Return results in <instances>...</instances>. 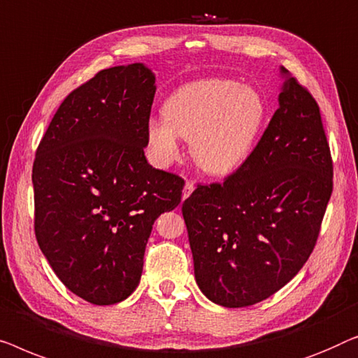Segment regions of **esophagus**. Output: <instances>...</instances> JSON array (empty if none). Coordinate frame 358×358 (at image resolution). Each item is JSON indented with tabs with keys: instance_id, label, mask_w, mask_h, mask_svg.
Masks as SVG:
<instances>
[{
	"instance_id": "obj_1",
	"label": "esophagus",
	"mask_w": 358,
	"mask_h": 358,
	"mask_svg": "<svg viewBox=\"0 0 358 358\" xmlns=\"http://www.w3.org/2000/svg\"><path fill=\"white\" fill-rule=\"evenodd\" d=\"M193 189H194V185H193V181L186 180V183H185V188H183V199L188 198V196H189L191 193H193Z\"/></svg>"
}]
</instances>
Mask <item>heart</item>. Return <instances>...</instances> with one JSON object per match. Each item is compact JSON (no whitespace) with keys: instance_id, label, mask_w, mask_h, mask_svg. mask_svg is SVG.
Returning <instances> with one entry per match:
<instances>
[{"instance_id":"b5f03b06","label":"heart","mask_w":358,"mask_h":358,"mask_svg":"<svg viewBox=\"0 0 358 358\" xmlns=\"http://www.w3.org/2000/svg\"><path fill=\"white\" fill-rule=\"evenodd\" d=\"M164 117L148 122L145 136L159 167L180 157V138L203 172L224 177L253 152L266 127L264 95L234 79H201L181 85L164 103Z\"/></svg>"}]
</instances>
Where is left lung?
Listing matches in <instances>:
<instances>
[{"label": "left lung", "mask_w": 358, "mask_h": 358, "mask_svg": "<svg viewBox=\"0 0 358 358\" xmlns=\"http://www.w3.org/2000/svg\"><path fill=\"white\" fill-rule=\"evenodd\" d=\"M279 108L250 157L183 203L194 278L214 303L241 308L274 295L303 268L332 193L320 107L280 68Z\"/></svg>", "instance_id": "8db88e82"}]
</instances>
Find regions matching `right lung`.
<instances>
[{
    "label": "right lung",
    "instance_id": "obj_1",
    "mask_svg": "<svg viewBox=\"0 0 358 358\" xmlns=\"http://www.w3.org/2000/svg\"><path fill=\"white\" fill-rule=\"evenodd\" d=\"M154 95L143 63L103 69L63 100L35 152L37 243L58 279L94 305L133 294L155 219L181 201L185 181L144 155Z\"/></svg>",
    "mask_w": 358,
    "mask_h": 358
}]
</instances>
